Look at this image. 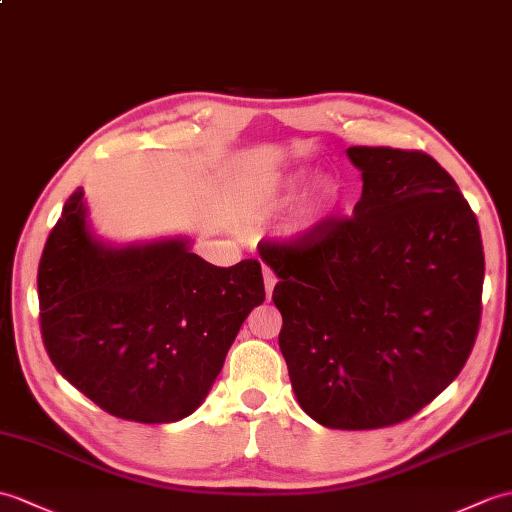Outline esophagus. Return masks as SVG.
<instances>
[{"instance_id": "34e87169", "label": "esophagus", "mask_w": 512, "mask_h": 512, "mask_svg": "<svg viewBox=\"0 0 512 512\" xmlns=\"http://www.w3.org/2000/svg\"><path fill=\"white\" fill-rule=\"evenodd\" d=\"M264 283H266V294H268V299H270L272 288H275V283H277V277H275V272H272L268 266H264Z\"/></svg>"}]
</instances>
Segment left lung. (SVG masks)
I'll use <instances>...</instances> for the list:
<instances>
[{"label":"left lung","mask_w":512,"mask_h":512,"mask_svg":"<svg viewBox=\"0 0 512 512\" xmlns=\"http://www.w3.org/2000/svg\"><path fill=\"white\" fill-rule=\"evenodd\" d=\"M362 198L288 240H264L279 349L299 406L331 430L414 417L469 360L482 316L478 220L421 150L353 146Z\"/></svg>","instance_id":"8db88e82"}]
</instances>
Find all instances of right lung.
Here are the masks:
<instances>
[{"mask_svg":"<svg viewBox=\"0 0 512 512\" xmlns=\"http://www.w3.org/2000/svg\"><path fill=\"white\" fill-rule=\"evenodd\" d=\"M85 218L76 189L39 261L45 351L71 386L117 419H183L207 397L246 316L264 303L261 264L213 266L183 240L111 248Z\"/></svg>","mask_w":512,"mask_h":512,"instance_id":"1","label":"right lung"}]
</instances>
